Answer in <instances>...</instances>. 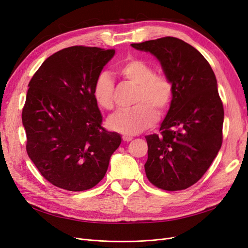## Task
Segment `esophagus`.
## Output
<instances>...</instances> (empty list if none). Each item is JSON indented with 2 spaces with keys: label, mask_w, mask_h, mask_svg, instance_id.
I'll return each mask as SVG.
<instances>
[{
  "label": "esophagus",
  "mask_w": 248,
  "mask_h": 248,
  "mask_svg": "<svg viewBox=\"0 0 248 248\" xmlns=\"http://www.w3.org/2000/svg\"><path fill=\"white\" fill-rule=\"evenodd\" d=\"M122 139H123V140H124V141H127V142H128V141H130V140H132V137H130V136H123V137H122Z\"/></svg>",
  "instance_id": "esophagus-1"
}]
</instances>
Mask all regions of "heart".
Returning a JSON list of instances; mask_svg holds the SVG:
<instances>
[{
    "label": "heart",
    "mask_w": 248,
    "mask_h": 248,
    "mask_svg": "<svg viewBox=\"0 0 248 248\" xmlns=\"http://www.w3.org/2000/svg\"><path fill=\"white\" fill-rule=\"evenodd\" d=\"M117 72L129 84L137 86L133 100L136 106L117 111L108 118V124L116 132L134 136L155 123L157 112L162 114L169 108L174 95V85L169 77L155 73L151 65L137 58L126 59L119 65ZM114 81L109 74H98L92 88L97 106L107 110L114 108Z\"/></svg>",
    "instance_id": "b5f03b06"
}]
</instances>
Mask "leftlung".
<instances>
[{"instance_id": "obj_1", "label": "left lung", "mask_w": 248, "mask_h": 248, "mask_svg": "<svg viewBox=\"0 0 248 248\" xmlns=\"http://www.w3.org/2000/svg\"><path fill=\"white\" fill-rule=\"evenodd\" d=\"M151 52L174 85V95L158 134L146 136L147 178L168 191L197 183L222 144L223 106L215 74L201 52L175 37L132 43Z\"/></svg>"}]
</instances>
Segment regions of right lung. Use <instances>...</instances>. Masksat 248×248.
I'll return each instance as SVG.
<instances>
[{"mask_svg":"<svg viewBox=\"0 0 248 248\" xmlns=\"http://www.w3.org/2000/svg\"><path fill=\"white\" fill-rule=\"evenodd\" d=\"M115 49L76 46L55 52L29 82L21 112L30 158L59 188L82 191L103 179L121 144L102 127L93 84Z\"/></svg>","mask_w":248,"mask_h":248,"instance_id":"right-lung-1","label":"right lung"}]
</instances>
